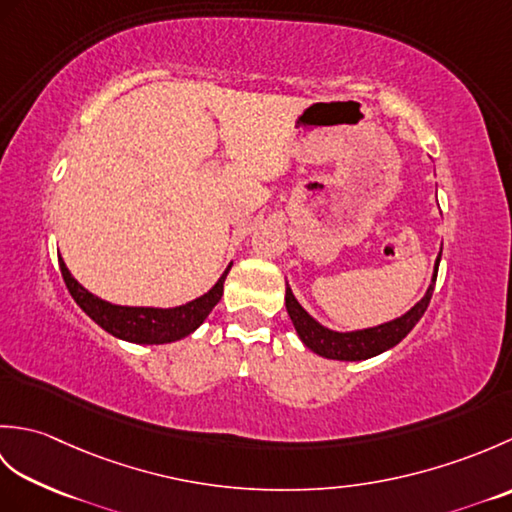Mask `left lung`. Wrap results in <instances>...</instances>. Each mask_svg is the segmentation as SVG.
<instances>
[{"mask_svg":"<svg viewBox=\"0 0 512 512\" xmlns=\"http://www.w3.org/2000/svg\"><path fill=\"white\" fill-rule=\"evenodd\" d=\"M440 257H442V250L436 259V264H433L431 284L416 306L409 308L405 314H400L396 319L374 325V328H363V330L339 332V330L325 328V325H321L306 308L301 306L297 297L292 295V290L286 281V310L292 325H295L301 343L314 354H319L323 358H332V361H367V358L391 350V347L405 339V336L413 330V325L422 319L424 310H427L433 295V286H436Z\"/></svg>","mask_w":512,"mask_h":512,"instance_id":"1","label":"left lung"}]
</instances>
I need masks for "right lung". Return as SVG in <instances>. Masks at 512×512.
<instances>
[{
	"instance_id": "1",
	"label": "right lung",
	"mask_w": 512,
	"mask_h": 512,
	"mask_svg": "<svg viewBox=\"0 0 512 512\" xmlns=\"http://www.w3.org/2000/svg\"><path fill=\"white\" fill-rule=\"evenodd\" d=\"M233 262L226 266L222 277L215 281L211 290H206L202 297L182 303V306L173 308H151V306H118V303H110L101 297H96L94 292L83 288L79 281L72 277V273L65 266L63 257H59V268L65 286H68L72 299L76 301L88 317L101 325L105 332L127 343L138 345H162L180 341L184 336L193 334L195 330L209 317L211 310L217 306V301L222 299L224 292V279L231 270Z\"/></svg>"
}]
</instances>
